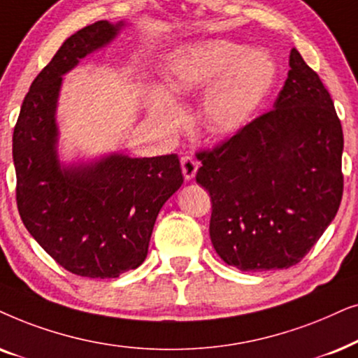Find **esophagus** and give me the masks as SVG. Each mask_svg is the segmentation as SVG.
Instances as JSON below:
<instances>
[{
  "instance_id": "1",
  "label": "esophagus",
  "mask_w": 358,
  "mask_h": 358,
  "mask_svg": "<svg viewBox=\"0 0 358 358\" xmlns=\"http://www.w3.org/2000/svg\"><path fill=\"white\" fill-rule=\"evenodd\" d=\"M182 171H183V176L187 182H192L194 178V175H196L198 171V164L194 162L192 157H183L182 159Z\"/></svg>"
}]
</instances>
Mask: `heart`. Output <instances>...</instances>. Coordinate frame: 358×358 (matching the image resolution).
<instances>
[{
  "label": "heart",
  "instance_id": "b5f03b06",
  "mask_svg": "<svg viewBox=\"0 0 358 358\" xmlns=\"http://www.w3.org/2000/svg\"><path fill=\"white\" fill-rule=\"evenodd\" d=\"M164 92L149 94L152 117L165 129L182 119L175 103L206 88L201 121L213 134H234L254 117L273 88L276 64L265 50H245L231 41H203L182 45L165 62Z\"/></svg>",
  "mask_w": 358,
  "mask_h": 358
}]
</instances>
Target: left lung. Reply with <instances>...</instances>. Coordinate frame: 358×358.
I'll list each match as a JSON object with an SVG mask.
<instances>
[{
  "label": "left lung",
  "instance_id": "left-lung-1",
  "mask_svg": "<svg viewBox=\"0 0 358 358\" xmlns=\"http://www.w3.org/2000/svg\"><path fill=\"white\" fill-rule=\"evenodd\" d=\"M273 108L198 154L196 182L213 204V247L242 271L296 265L336 217L344 189L341 121L296 49Z\"/></svg>",
  "mask_w": 358,
  "mask_h": 358
}]
</instances>
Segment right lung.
I'll use <instances>...</instances> for the list:
<instances>
[{
    "instance_id": "add662e5",
    "label": "right lung",
    "mask_w": 358,
    "mask_h": 358,
    "mask_svg": "<svg viewBox=\"0 0 358 358\" xmlns=\"http://www.w3.org/2000/svg\"><path fill=\"white\" fill-rule=\"evenodd\" d=\"M126 26L98 21L71 34L32 82L13 134L24 226L57 264L88 278H116L137 268L162 206L183 183L175 154L137 159L111 152L60 162L57 106L64 75Z\"/></svg>"
}]
</instances>
